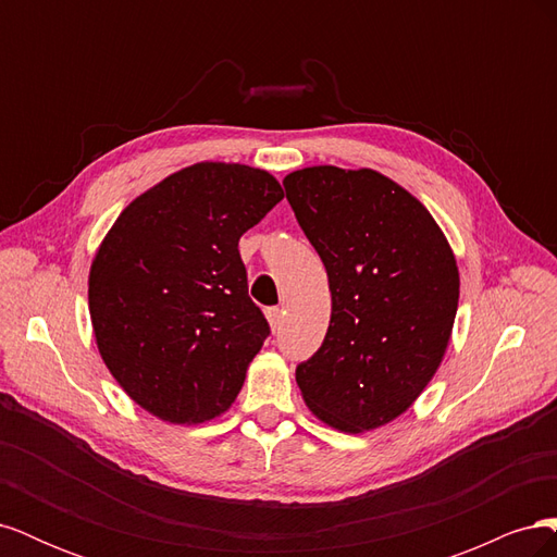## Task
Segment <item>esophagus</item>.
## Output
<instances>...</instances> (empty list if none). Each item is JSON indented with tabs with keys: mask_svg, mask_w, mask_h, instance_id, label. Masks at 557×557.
<instances>
[{
	"mask_svg": "<svg viewBox=\"0 0 557 557\" xmlns=\"http://www.w3.org/2000/svg\"><path fill=\"white\" fill-rule=\"evenodd\" d=\"M267 320H269V325H272V330H278L281 320H283V309L281 307H269L267 309Z\"/></svg>",
	"mask_w": 557,
	"mask_h": 557,
	"instance_id": "obj_1",
	"label": "esophagus"
}]
</instances>
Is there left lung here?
Wrapping results in <instances>:
<instances>
[{
  "mask_svg": "<svg viewBox=\"0 0 557 557\" xmlns=\"http://www.w3.org/2000/svg\"><path fill=\"white\" fill-rule=\"evenodd\" d=\"M283 188L332 293L323 346L297 364L301 397L342 432L381 428L442 364L460 297L453 250L430 211L374 170L307 166Z\"/></svg>",
  "mask_w": 557,
  "mask_h": 557,
  "instance_id": "left-lung-1",
  "label": "left lung"
}]
</instances>
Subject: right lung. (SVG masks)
<instances>
[{"mask_svg": "<svg viewBox=\"0 0 557 557\" xmlns=\"http://www.w3.org/2000/svg\"><path fill=\"white\" fill-rule=\"evenodd\" d=\"M283 199L246 164L199 162L117 215L90 267L97 348L123 391L170 423L230 409L269 336L239 239Z\"/></svg>", "mask_w": 557, "mask_h": 557, "instance_id": "right-lung-1", "label": "right lung"}]
</instances>
